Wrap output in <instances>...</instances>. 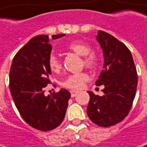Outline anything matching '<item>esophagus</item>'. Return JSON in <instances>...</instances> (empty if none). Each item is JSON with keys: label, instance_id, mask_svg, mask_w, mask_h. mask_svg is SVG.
<instances>
[{"label": "esophagus", "instance_id": "34e87169", "mask_svg": "<svg viewBox=\"0 0 147 147\" xmlns=\"http://www.w3.org/2000/svg\"><path fill=\"white\" fill-rule=\"evenodd\" d=\"M70 94H71V98H74L76 97L78 94V91H76V90H70Z\"/></svg>", "mask_w": 147, "mask_h": 147}]
</instances>
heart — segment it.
Listing matches in <instances>:
<instances>
[{"label": "heart", "mask_w": 147, "mask_h": 147, "mask_svg": "<svg viewBox=\"0 0 147 147\" xmlns=\"http://www.w3.org/2000/svg\"><path fill=\"white\" fill-rule=\"evenodd\" d=\"M68 49L75 52L76 54L84 57V63L86 67L90 69L95 68L98 64V60L96 56L91 53V48L89 44L81 41H73L67 46ZM49 69L57 72L61 69V62L59 58L51 54L49 57ZM89 79V76L86 73H78L69 76L62 82V85L70 90H79L83 87L84 84Z\"/></svg>", "instance_id": "obj_1"}]
</instances>
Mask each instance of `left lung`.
I'll list each match as a JSON object with an SVG mask.
<instances>
[{
  "label": "left lung",
  "instance_id": "obj_1",
  "mask_svg": "<svg viewBox=\"0 0 147 147\" xmlns=\"http://www.w3.org/2000/svg\"><path fill=\"white\" fill-rule=\"evenodd\" d=\"M96 39L104 54V69L96 85H104V95L88 91L87 114L99 126L109 127L121 122L129 113L138 84L137 70L131 51L111 35L98 30Z\"/></svg>",
  "mask_w": 147,
  "mask_h": 147
}]
</instances>
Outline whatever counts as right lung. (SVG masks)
I'll list each match as a JSON object with an SVG mask.
<instances>
[{
  "label": "right lung",
  "instance_id": "add662e5",
  "mask_svg": "<svg viewBox=\"0 0 147 147\" xmlns=\"http://www.w3.org/2000/svg\"><path fill=\"white\" fill-rule=\"evenodd\" d=\"M54 35L52 39L64 36ZM52 47L48 36L29 40L15 56L9 72V89L22 118L40 131H50L63 120L70 93L65 89L44 95V87L50 82L49 57Z\"/></svg>",
  "mask_w": 147,
  "mask_h": 147
}]
</instances>
